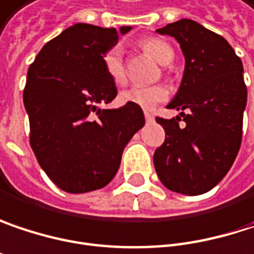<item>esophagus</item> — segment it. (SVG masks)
Wrapping results in <instances>:
<instances>
[{"mask_svg": "<svg viewBox=\"0 0 254 254\" xmlns=\"http://www.w3.org/2000/svg\"><path fill=\"white\" fill-rule=\"evenodd\" d=\"M144 116H145V121H147V122H154V115H152L151 112L145 110V112H144Z\"/></svg>", "mask_w": 254, "mask_h": 254, "instance_id": "34e87169", "label": "esophagus"}]
</instances>
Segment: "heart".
<instances>
[{
  "label": "heart",
  "instance_id": "obj_1",
  "mask_svg": "<svg viewBox=\"0 0 254 254\" xmlns=\"http://www.w3.org/2000/svg\"><path fill=\"white\" fill-rule=\"evenodd\" d=\"M142 49L150 54L160 64H169L174 58L173 49L166 42L147 37L141 42ZM103 66L107 77L118 85L127 82V68L124 61V51L121 46L110 48L103 57ZM169 97V91L163 85H135L121 93L119 99L124 104H135L142 109H152L155 104L164 102Z\"/></svg>",
  "mask_w": 254,
  "mask_h": 254
}]
</instances>
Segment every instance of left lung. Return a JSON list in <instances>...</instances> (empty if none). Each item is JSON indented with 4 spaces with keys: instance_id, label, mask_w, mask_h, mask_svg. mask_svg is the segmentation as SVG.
<instances>
[{
    "instance_id": "1",
    "label": "left lung",
    "mask_w": 254,
    "mask_h": 254,
    "mask_svg": "<svg viewBox=\"0 0 254 254\" xmlns=\"http://www.w3.org/2000/svg\"><path fill=\"white\" fill-rule=\"evenodd\" d=\"M157 33L180 43L186 65L167 106L182 110L180 116L155 118L166 139L154 152V167L167 189L202 195L228 173L240 150L247 103L242 59L222 36L193 20L182 18Z\"/></svg>"
}]
</instances>
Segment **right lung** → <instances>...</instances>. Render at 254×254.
<instances>
[{
  "mask_svg": "<svg viewBox=\"0 0 254 254\" xmlns=\"http://www.w3.org/2000/svg\"><path fill=\"white\" fill-rule=\"evenodd\" d=\"M129 30L121 27L122 35ZM118 37L116 29L77 23L49 40L27 71L23 100L30 147L43 172L68 193L104 188L121 166L124 148L145 124L135 104L99 109L118 94L103 66Z\"/></svg>",
  "mask_w": 254,
  "mask_h": 254,
  "instance_id": "right-lung-1",
  "label": "right lung"
}]
</instances>
